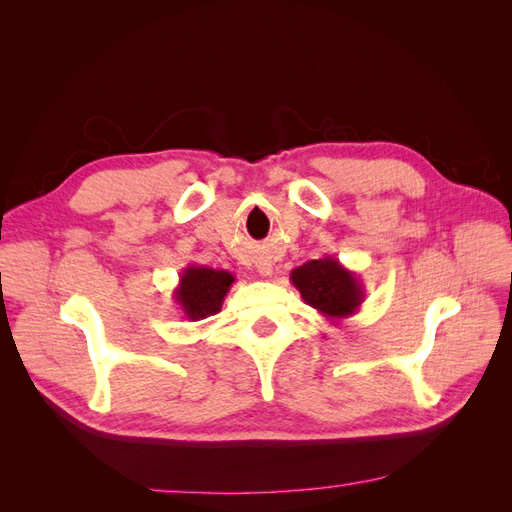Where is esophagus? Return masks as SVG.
<instances>
[{
    "label": "esophagus",
    "mask_w": 512,
    "mask_h": 512,
    "mask_svg": "<svg viewBox=\"0 0 512 512\" xmlns=\"http://www.w3.org/2000/svg\"><path fill=\"white\" fill-rule=\"evenodd\" d=\"M256 269L262 277H271L273 275V262L267 258H258L256 260Z\"/></svg>",
    "instance_id": "esophagus-1"
}]
</instances>
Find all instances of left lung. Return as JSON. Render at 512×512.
<instances>
[{
  "label": "left lung",
  "instance_id": "1",
  "mask_svg": "<svg viewBox=\"0 0 512 512\" xmlns=\"http://www.w3.org/2000/svg\"><path fill=\"white\" fill-rule=\"evenodd\" d=\"M290 282L309 307L331 322L356 314L365 301V288L359 277L333 256L309 260L292 269Z\"/></svg>",
  "mask_w": 512,
  "mask_h": 512
}]
</instances>
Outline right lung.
I'll return each instance as SVG.
<instances>
[{"instance_id": "1", "label": "right lung", "mask_w": 512, "mask_h": 512, "mask_svg": "<svg viewBox=\"0 0 512 512\" xmlns=\"http://www.w3.org/2000/svg\"><path fill=\"white\" fill-rule=\"evenodd\" d=\"M232 282H235V275L224 269L190 265L181 271L173 297L185 318L196 322L220 312Z\"/></svg>"}]
</instances>
